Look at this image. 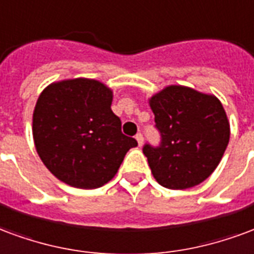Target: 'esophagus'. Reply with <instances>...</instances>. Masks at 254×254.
Returning <instances> with one entry per match:
<instances>
[{
	"mask_svg": "<svg viewBox=\"0 0 254 254\" xmlns=\"http://www.w3.org/2000/svg\"><path fill=\"white\" fill-rule=\"evenodd\" d=\"M135 139H136V142H138V145H139V146L143 145V135H142V134L135 135Z\"/></svg>",
	"mask_w": 254,
	"mask_h": 254,
	"instance_id": "34e87169",
	"label": "esophagus"
}]
</instances>
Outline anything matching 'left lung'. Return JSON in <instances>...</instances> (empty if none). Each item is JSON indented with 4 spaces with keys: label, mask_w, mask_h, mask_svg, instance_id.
Returning a JSON list of instances; mask_svg holds the SVG:
<instances>
[{
    "label": "left lung",
    "mask_w": 254,
    "mask_h": 254,
    "mask_svg": "<svg viewBox=\"0 0 254 254\" xmlns=\"http://www.w3.org/2000/svg\"><path fill=\"white\" fill-rule=\"evenodd\" d=\"M158 146L146 143L154 179L165 188L187 190L200 184L215 170L225 153L230 126L215 96L172 85L150 99Z\"/></svg>",
    "instance_id": "1"
}]
</instances>
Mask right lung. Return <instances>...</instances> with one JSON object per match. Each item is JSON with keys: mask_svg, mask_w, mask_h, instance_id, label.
Listing matches in <instances>:
<instances>
[{"mask_svg": "<svg viewBox=\"0 0 254 254\" xmlns=\"http://www.w3.org/2000/svg\"><path fill=\"white\" fill-rule=\"evenodd\" d=\"M112 90L75 78L49 85L33 111V140L40 160L67 186L93 190L107 184L138 146L122 132L112 112Z\"/></svg>", "mask_w": 254, "mask_h": 254, "instance_id": "right-lung-1", "label": "right lung"}]
</instances>
